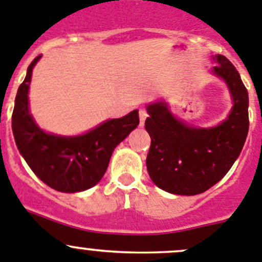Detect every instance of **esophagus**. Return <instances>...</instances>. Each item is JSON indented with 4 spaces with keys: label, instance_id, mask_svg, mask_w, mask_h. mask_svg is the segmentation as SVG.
Wrapping results in <instances>:
<instances>
[{
    "label": "esophagus",
    "instance_id": "obj_1",
    "mask_svg": "<svg viewBox=\"0 0 262 262\" xmlns=\"http://www.w3.org/2000/svg\"><path fill=\"white\" fill-rule=\"evenodd\" d=\"M147 111H146L145 108H141L139 110V125L141 126H143L145 125V121H146V119H147Z\"/></svg>",
    "mask_w": 262,
    "mask_h": 262
}]
</instances>
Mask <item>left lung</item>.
<instances>
[{
  "label": "left lung",
  "mask_w": 262,
  "mask_h": 262,
  "mask_svg": "<svg viewBox=\"0 0 262 262\" xmlns=\"http://www.w3.org/2000/svg\"><path fill=\"white\" fill-rule=\"evenodd\" d=\"M213 73L226 82L233 108L213 128H194L176 119L164 102L148 104L145 128L151 137L146 165L156 186L177 195L207 191L238 159L248 134V92L236 68L217 54Z\"/></svg>",
  "instance_id": "left-lung-1"
}]
</instances>
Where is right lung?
<instances>
[{
	"instance_id": "right-lung-1",
	"label": "right lung",
	"mask_w": 262,
	"mask_h": 262,
	"mask_svg": "<svg viewBox=\"0 0 262 262\" xmlns=\"http://www.w3.org/2000/svg\"><path fill=\"white\" fill-rule=\"evenodd\" d=\"M40 58L41 55L36 57L29 64L16 93L11 117L15 143L29 168L51 189L60 192L84 191L101 181L115 147L137 128L138 111L107 120L81 136L46 133L35 123L28 107L32 70Z\"/></svg>"
}]
</instances>
